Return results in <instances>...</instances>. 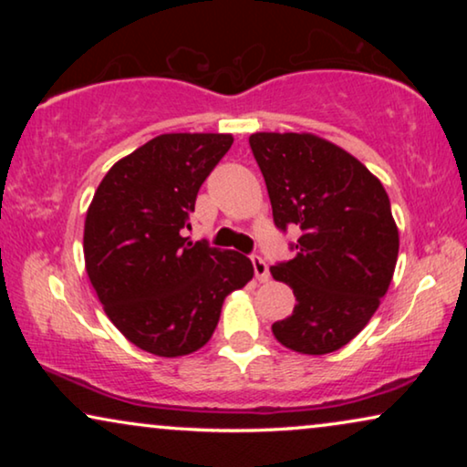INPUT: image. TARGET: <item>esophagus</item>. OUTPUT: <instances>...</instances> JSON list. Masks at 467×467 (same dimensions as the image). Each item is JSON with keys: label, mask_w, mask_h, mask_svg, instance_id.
Masks as SVG:
<instances>
[{"label": "esophagus", "mask_w": 467, "mask_h": 467, "mask_svg": "<svg viewBox=\"0 0 467 467\" xmlns=\"http://www.w3.org/2000/svg\"><path fill=\"white\" fill-rule=\"evenodd\" d=\"M251 261H253V270H254V276H257L259 283H265V280L270 278V267H267V264H265L264 259L259 257V254H253Z\"/></svg>", "instance_id": "obj_1"}]
</instances>
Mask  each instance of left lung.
I'll return each instance as SVG.
<instances>
[{
	"instance_id": "obj_1",
	"label": "left lung",
	"mask_w": 467,
	"mask_h": 467,
	"mask_svg": "<svg viewBox=\"0 0 467 467\" xmlns=\"http://www.w3.org/2000/svg\"><path fill=\"white\" fill-rule=\"evenodd\" d=\"M278 229L297 225L296 257L270 267L297 304L274 323L283 347L327 355L366 327L391 285L400 234L379 178L340 146L312 133H253Z\"/></svg>"
}]
</instances>
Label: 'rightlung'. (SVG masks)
Listing matches in <instances>:
<instances>
[{
  "mask_svg": "<svg viewBox=\"0 0 467 467\" xmlns=\"http://www.w3.org/2000/svg\"><path fill=\"white\" fill-rule=\"evenodd\" d=\"M229 133H163L112 165L85 219V265L106 315L146 353L182 357L213 337L223 302L253 278L246 254L182 238Z\"/></svg>",
  "mask_w": 467,
  "mask_h": 467,
  "instance_id": "1",
  "label": "right lung"
}]
</instances>
